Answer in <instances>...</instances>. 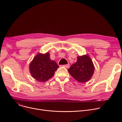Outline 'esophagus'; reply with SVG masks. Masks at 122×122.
Returning a JSON list of instances; mask_svg holds the SVG:
<instances>
[{
	"label": "esophagus",
	"mask_w": 122,
	"mask_h": 122,
	"mask_svg": "<svg viewBox=\"0 0 122 122\" xmlns=\"http://www.w3.org/2000/svg\"><path fill=\"white\" fill-rule=\"evenodd\" d=\"M63 66V67H65L66 68H69V67H70V64L64 65Z\"/></svg>",
	"instance_id": "34e87169"
}]
</instances>
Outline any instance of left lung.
<instances>
[{"label":"left lung","instance_id":"1","mask_svg":"<svg viewBox=\"0 0 122 122\" xmlns=\"http://www.w3.org/2000/svg\"><path fill=\"white\" fill-rule=\"evenodd\" d=\"M94 71L93 62L87 54L78 56L77 61L68 69L70 74L76 80L82 83L90 80Z\"/></svg>","mask_w":122,"mask_h":122}]
</instances>
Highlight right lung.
I'll use <instances>...</instances> for the list:
<instances>
[{
  "mask_svg": "<svg viewBox=\"0 0 122 122\" xmlns=\"http://www.w3.org/2000/svg\"><path fill=\"white\" fill-rule=\"evenodd\" d=\"M29 67L32 76L41 82L50 79L59 67L55 61L50 59L48 52L38 53L30 62Z\"/></svg>",
  "mask_w": 122,
  "mask_h": 122,
  "instance_id": "right-lung-1",
  "label": "right lung"
}]
</instances>
